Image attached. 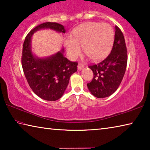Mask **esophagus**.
Listing matches in <instances>:
<instances>
[{
    "instance_id": "obj_1",
    "label": "esophagus",
    "mask_w": 150,
    "mask_h": 150,
    "mask_svg": "<svg viewBox=\"0 0 150 150\" xmlns=\"http://www.w3.org/2000/svg\"><path fill=\"white\" fill-rule=\"evenodd\" d=\"M77 68H78L79 71H81L83 69V68H84V65H83V64H81V63H79L78 66H77Z\"/></svg>"
}]
</instances>
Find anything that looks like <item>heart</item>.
Instances as JSON below:
<instances>
[{
    "label": "heart",
    "mask_w": 150,
    "mask_h": 150,
    "mask_svg": "<svg viewBox=\"0 0 150 150\" xmlns=\"http://www.w3.org/2000/svg\"><path fill=\"white\" fill-rule=\"evenodd\" d=\"M114 36L113 29L109 24L88 22L73 30L72 40L65 42L66 50L71 59H75L81 54L83 47L91 59L99 60L110 51Z\"/></svg>",
    "instance_id": "1"
}]
</instances>
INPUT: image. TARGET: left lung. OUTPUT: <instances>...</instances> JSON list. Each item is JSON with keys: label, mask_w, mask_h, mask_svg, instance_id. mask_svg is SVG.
I'll list each match as a JSON object with an SVG mask.
<instances>
[{"label": "left lung", "mask_w": 150, "mask_h": 150, "mask_svg": "<svg viewBox=\"0 0 150 150\" xmlns=\"http://www.w3.org/2000/svg\"><path fill=\"white\" fill-rule=\"evenodd\" d=\"M127 50L124 35L115 26V40L110 54L96 65L89 66L94 77L87 87L96 98H105L115 92L122 80L127 65Z\"/></svg>", "instance_id": "left-lung-1"}]
</instances>
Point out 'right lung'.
<instances>
[{
    "instance_id": "add662e5",
    "label": "right lung",
    "mask_w": 150,
    "mask_h": 150,
    "mask_svg": "<svg viewBox=\"0 0 150 150\" xmlns=\"http://www.w3.org/2000/svg\"><path fill=\"white\" fill-rule=\"evenodd\" d=\"M43 29L65 33V27L56 22H45L32 30L25 38L22 49V65L26 80L35 95L42 99L55 101L62 97L70 77L77 71V62L64 57V48L49 57H39L32 51L33 34Z\"/></svg>"
}]
</instances>
